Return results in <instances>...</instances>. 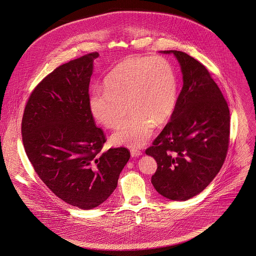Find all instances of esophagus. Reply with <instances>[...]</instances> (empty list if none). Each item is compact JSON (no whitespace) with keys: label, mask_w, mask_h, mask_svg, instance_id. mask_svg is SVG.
Wrapping results in <instances>:
<instances>
[{"label":"esophagus","mask_w":256,"mask_h":256,"mask_svg":"<svg viewBox=\"0 0 256 256\" xmlns=\"http://www.w3.org/2000/svg\"><path fill=\"white\" fill-rule=\"evenodd\" d=\"M130 155H132V157H138V156H142V152L138 149L132 148V149H130Z\"/></svg>","instance_id":"1"}]
</instances>
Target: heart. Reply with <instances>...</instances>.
I'll return each instance as SVG.
<instances>
[{
	"label": "heart",
	"instance_id": "1",
	"mask_svg": "<svg viewBox=\"0 0 256 256\" xmlns=\"http://www.w3.org/2000/svg\"><path fill=\"white\" fill-rule=\"evenodd\" d=\"M104 87L94 89L88 97L89 111L98 122L112 128L126 116L128 108L132 113L111 136L118 146H143L155 124L169 120L178 101L176 70L161 56L122 60L105 78Z\"/></svg>",
	"mask_w": 256,
	"mask_h": 256
}]
</instances>
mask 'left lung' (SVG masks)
Here are the masks:
<instances>
[{"instance_id": "left-lung-1", "label": "left lung", "mask_w": 256, "mask_h": 256, "mask_svg": "<svg viewBox=\"0 0 256 256\" xmlns=\"http://www.w3.org/2000/svg\"><path fill=\"white\" fill-rule=\"evenodd\" d=\"M174 54L184 86L170 120L146 149L158 165L151 178L164 198L186 201L200 194L216 176L227 156L230 111L227 102L206 68L190 55Z\"/></svg>"}]
</instances>
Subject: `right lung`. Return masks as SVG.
I'll return each mask as SVG.
<instances>
[{"instance_id":"add662e5","label":"right lung","mask_w":256,"mask_h":256,"mask_svg":"<svg viewBox=\"0 0 256 256\" xmlns=\"http://www.w3.org/2000/svg\"><path fill=\"white\" fill-rule=\"evenodd\" d=\"M91 53L60 66L35 87L26 103L22 134L30 163L43 182L64 202L93 209L113 194L130 153L102 152L106 142L89 111Z\"/></svg>"}]
</instances>
